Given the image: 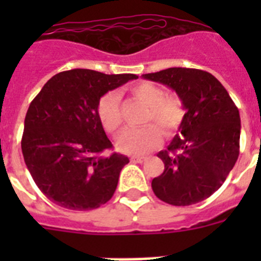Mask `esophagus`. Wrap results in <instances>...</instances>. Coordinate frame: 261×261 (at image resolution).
I'll use <instances>...</instances> for the list:
<instances>
[{
	"label": "esophagus",
	"instance_id": "1",
	"mask_svg": "<svg viewBox=\"0 0 261 261\" xmlns=\"http://www.w3.org/2000/svg\"><path fill=\"white\" fill-rule=\"evenodd\" d=\"M130 160L131 163H142L143 160H145V157H143V155H131Z\"/></svg>",
	"mask_w": 261,
	"mask_h": 261
}]
</instances>
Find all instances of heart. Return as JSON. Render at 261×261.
I'll return each instance as SVG.
<instances>
[{
	"instance_id": "obj_1",
	"label": "heart",
	"mask_w": 261,
	"mask_h": 261,
	"mask_svg": "<svg viewBox=\"0 0 261 261\" xmlns=\"http://www.w3.org/2000/svg\"><path fill=\"white\" fill-rule=\"evenodd\" d=\"M134 97L147 104L145 123L141 128H126L116 138V147L127 154H145L163 141L164 134L171 135L184 120V104L177 94H165V90L151 83H139L131 88ZM97 114L102 127L115 133L122 124L120 97L116 92H108L100 98Z\"/></svg>"
}]
</instances>
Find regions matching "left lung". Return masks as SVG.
Listing matches in <instances>:
<instances>
[{"label": "left lung", "mask_w": 261, "mask_h": 261, "mask_svg": "<svg viewBox=\"0 0 261 261\" xmlns=\"http://www.w3.org/2000/svg\"><path fill=\"white\" fill-rule=\"evenodd\" d=\"M142 77L172 88L187 111L178 127L181 137L157 154L165 169L153 178V192L173 206L202 202L222 186L239 159V108L207 71L169 67Z\"/></svg>", "instance_id": "obj_1"}]
</instances>
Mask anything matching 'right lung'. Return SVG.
Listing matches in <instances>:
<instances>
[{
    "label": "right lung",
    "instance_id": "add662e5",
    "mask_svg": "<svg viewBox=\"0 0 261 261\" xmlns=\"http://www.w3.org/2000/svg\"><path fill=\"white\" fill-rule=\"evenodd\" d=\"M135 74L73 69L55 74L32 100L21 150L39 190L69 210L97 208L112 198L126 155L112 153L97 114L100 97Z\"/></svg>",
    "mask_w": 261,
    "mask_h": 261
}]
</instances>
